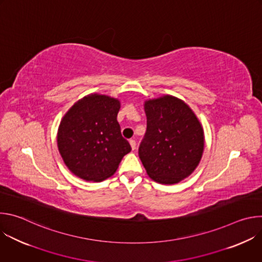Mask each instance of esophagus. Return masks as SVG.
<instances>
[{"instance_id": "esophagus-1", "label": "esophagus", "mask_w": 262, "mask_h": 262, "mask_svg": "<svg viewBox=\"0 0 262 262\" xmlns=\"http://www.w3.org/2000/svg\"><path fill=\"white\" fill-rule=\"evenodd\" d=\"M129 144H130V147L133 150H135L136 149V141L135 140H129Z\"/></svg>"}]
</instances>
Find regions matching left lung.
Instances as JSON below:
<instances>
[{
  "mask_svg": "<svg viewBox=\"0 0 262 262\" xmlns=\"http://www.w3.org/2000/svg\"><path fill=\"white\" fill-rule=\"evenodd\" d=\"M147 129L140 160L152 180L174 184L198 167L204 150L203 127L183 100L163 95L144 102Z\"/></svg>",
  "mask_w": 262,
  "mask_h": 262,
  "instance_id": "left-lung-1",
  "label": "left lung"
}]
</instances>
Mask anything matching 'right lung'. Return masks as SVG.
Wrapping results in <instances>:
<instances>
[{
  "mask_svg": "<svg viewBox=\"0 0 262 262\" xmlns=\"http://www.w3.org/2000/svg\"><path fill=\"white\" fill-rule=\"evenodd\" d=\"M119 110V99L91 93L66 112L58 128L57 144L71 173L86 181H102L116 172L132 150L121 136Z\"/></svg>",
  "mask_w": 262,
  "mask_h": 262,
  "instance_id": "add662e5",
  "label": "right lung"
}]
</instances>
